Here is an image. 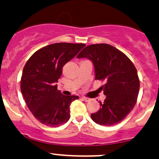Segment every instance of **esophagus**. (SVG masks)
I'll return each mask as SVG.
<instances>
[{"label": "esophagus", "instance_id": "1", "mask_svg": "<svg viewBox=\"0 0 159 159\" xmlns=\"http://www.w3.org/2000/svg\"><path fill=\"white\" fill-rule=\"evenodd\" d=\"M82 99L84 100V101H86V102H88V101H91V98H86V97H84V96L82 97Z\"/></svg>", "mask_w": 159, "mask_h": 159}]
</instances>
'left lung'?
Here are the masks:
<instances>
[{"label":"left lung","instance_id":"obj_1","mask_svg":"<svg viewBox=\"0 0 159 159\" xmlns=\"http://www.w3.org/2000/svg\"><path fill=\"white\" fill-rule=\"evenodd\" d=\"M78 58H88L95 68V79L104 81L100 88L106 95L101 107L91 119L98 124L111 126L122 121L136 105L139 91L137 70L131 60L116 48L108 44L86 46Z\"/></svg>","mask_w":159,"mask_h":159}]
</instances>
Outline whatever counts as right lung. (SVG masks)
I'll list each match as a JSON object with an SVG mask.
<instances>
[{
  "instance_id": "add662e5",
  "label": "right lung",
  "mask_w": 159,
  "mask_h": 159,
  "mask_svg": "<svg viewBox=\"0 0 159 159\" xmlns=\"http://www.w3.org/2000/svg\"><path fill=\"white\" fill-rule=\"evenodd\" d=\"M85 46L84 43H59L34 52L23 68L21 92L38 121L50 127L66 123L70 118V103L78 96H66L58 91L62 67Z\"/></svg>"
}]
</instances>
